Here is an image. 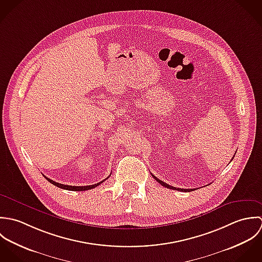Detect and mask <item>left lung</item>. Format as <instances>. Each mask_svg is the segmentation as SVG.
<instances>
[{"instance_id":"1","label":"left lung","mask_w":262,"mask_h":262,"mask_svg":"<svg viewBox=\"0 0 262 262\" xmlns=\"http://www.w3.org/2000/svg\"><path fill=\"white\" fill-rule=\"evenodd\" d=\"M152 176L154 177V179H156L158 182L161 184V185H163L164 187H167V188H169V189H174V190H179V191H184V192H189L190 190H193V189H183V188H177V187H174V186H171V185H169V184H167V183H165V182H163L162 180H160V179H158L156 176H154L153 174H152Z\"/></svg>"}]
</instances>
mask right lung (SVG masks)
Listing matches in <instances>:
<instances>
[{
  "instance_id": "1",
  "label": "right lung",
  "mask_w": 262,
  "mask_h": 262,
  "mask_svg": "<svg viewBox=\"0 0 262 262\" xmlns=\"http://www.w3.org/2000/svg\"><path fill=\"white\" fill-rule=\"evenodd\" d=\"M46 178H47V180L48 181H50L52 184L53 185H55V186H57V187H59V188H62V189H67V190H72V191H85V190H89V189H92V188H95L96 186H98V185H100L102 182H104L105 180L107 179H104V180H102L101 182H99V183H96V184H93V185H87V186H72V185H66V184H60V183H57V182H55V181H53L52 179H50V178H48L47 176H45Z\"/></svg>"
}]
</instances>
